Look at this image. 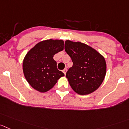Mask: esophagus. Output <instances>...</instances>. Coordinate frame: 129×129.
<instances>
[{
	"label": "esophagus",
	"mask_w": 129,
	"mask_h": 129,
	"mask_svg": "<svg viewBox=\"0 0 129 129\" xmlns=\"http://www.w3.org/2000/svg\"><path fill=\"white\" fill-rule=\"evenodd\" d=\"M67 68H64V69L62 70V72H63L64 74V75H66V73H67Z\"/></svg>",
	"instance_id": "obj_1"
}]
</instances>
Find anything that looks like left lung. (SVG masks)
<instances>
[{
    "instance_id": "obj_1",
    "label": "left lung",
    "mask_w": 129,
    "mask_h": 129,
    "mask_svg": "<svg viewBox=\"0 0 129 129\" xmlns=\"http://www.w3.org/2000/svg\"><path fill=\"white\" fill-rule=\"evenodd\" d=\"M64 50L73 62L66 74L73 90L80 95L95 91L106 75V64L103 56L86 44L70 40L65 42Z\"/></svg>"
}]
</instances>
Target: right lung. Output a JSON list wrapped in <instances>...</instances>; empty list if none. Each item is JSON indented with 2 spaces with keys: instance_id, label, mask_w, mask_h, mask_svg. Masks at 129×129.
Here are the masks:
<instances>
[{
  "instance_id": "1",
  "label": "right lung",
  "mask_w": 129,
  "mask_h": 129,
  "mask_svg": "<svg viewBox=\"0 0 129 129\" xmlns=\"http://www.w3.org/2000/svg\"><path fill=\"white\" fill-rule=\"evenodd\" d=\"M64 49L62 40H46L35 45L24 57V75L35 90L45 92L52 89L64 74L57 68L54 56Z\"/></svg>"
}]
</instances>
